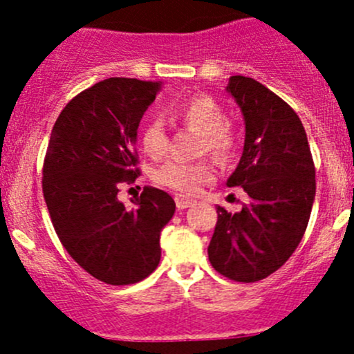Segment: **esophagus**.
I'll return each instance as SVG.
<instances>
[{
    "instance_id": "obj_1",
    "label": "esophagus",
    "mask_w": 354,
    "mask_h": 354,
    "mask_svg": "<svg viewBox=\"0 0 354 354\" xmlns=\"http://www.w3.org/2000/svg\"><path fill=\"white\" fill-rule=\"evenodd\" d=\"M174 202H176V207L180 210L188 209V207H192L195 203L194 200L188 198V197H183V195H176V197H174Z\"/></svg>"
}]
</instances>
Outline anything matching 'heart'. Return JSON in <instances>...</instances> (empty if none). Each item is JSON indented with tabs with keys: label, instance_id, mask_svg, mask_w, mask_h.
<instances>
[{
	"label": "heart",
	"instance_id": "1",
	"mask_svg": "<svg viewBox=\"0 0 354 354\" xmlns=\"http://www.w3.org/2000/svg\"><path fill=\"white\" fill-rule=\"evenodd\" d=\"M173 116L185 127L200 133L198 152L214 156L219 160H230L236 151L238 138L230 123H226L224 109L209 95H194L185 99L173 108ZM140 144L144 152L152 159H160L167 152L169 138L160 120H151L144 124L140 133ZM214 178L212 164L207 160L183 162L167 160L154 171V181L160 187L180 194H197L203 183Z\"/></svg>",
	"mask_w": 354,
	"mask_h": 354
}]
</instances>
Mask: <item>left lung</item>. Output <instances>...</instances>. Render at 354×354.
I'll return each mask as SVG.
<instances>
[{"mask_svg":"<svg viewBox=\"0 0 354 354\" xmlns=\"http://www.w3.org/2000/svg\"><path fill=\"white\" fill-rule=\"evenodd\" d=\"M226 91L245 120L243 154L227 187L248 202L230 214L217 205L209 260L224 277L255 283L292 255L315 200V166L301 120L279 95L253 78L234 75Z\"/></svg>","mask_w":354,"mask_h":354,"instance_id":"obj_1","label":"left lung"}]
</instances>
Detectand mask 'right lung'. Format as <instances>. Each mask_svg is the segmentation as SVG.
Returning a JSON list of instances; mask_svg holds the SVG:
<instances>
[{
    "label": "right lung",
    "instance_id": "right-lung-1",
    "mask_svg": "<svg viewBox=\"0 0 354 354\" xmlns=\"http://www.w3.org/2000/svg\"><path fill=\"white\" fill-rule=\"evenodd\" d=\"M160 82L106 78L80 92L53 127L42 194L59 241L95 279L127 286L151 276L160 260V231L174 200L145 187L131 209L118 200L123 181L140 174L137 130Z\"/></svg>",
    "mask_w": 354,
    "mask_h": 354
}]
</instances>
